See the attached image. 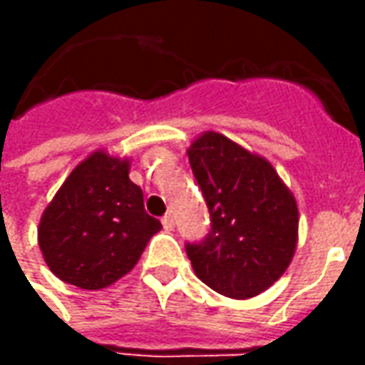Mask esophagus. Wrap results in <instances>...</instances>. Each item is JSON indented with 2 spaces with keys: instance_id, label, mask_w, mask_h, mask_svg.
I'll list each match as a JSON object with an SVG mask.
<instances>
[{
  "instance_id": "obj_1",
  "label": "esophagus",
  "mask_w": 365,
  "mask_h": 365,
  "mask_svg": "<svg viewBox=\"0 0 365 365\" xmlns=\"http://www.w3.org/2000/svg\"><path fill=\"white\" fill-rule=\"evenodd\" d=\"M162 227H164V230H168V232L174 230V217H172V215H164V217H162Z\"/></svg>"
}]
</instances>
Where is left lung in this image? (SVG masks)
<instances>
[{
  "instance_id": "obj_1",
  "label": "left lung",
  "mask_w": 365,
  "mask_h": 365,
  "mask_svg": "<svg viewBox=\"0 0 365 365\" xmlns=\"http://www.w3.org/2000/svg\"><path fill=\"white\" fill-rule=\"evenodd\" d=\"M187 158L211 213L205 240L185 245L193 272L225 297L260 295L293 260L297 201L268 160L221 133H201Z\"/></svg>"
}]
</instances>
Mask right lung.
<instances>
[{
    "label": "right lung",
    "mask_w": 365,
    "mask_h": 365,
    "mask_svg": "<svg viewBox=\"0 0 365 365\" xmlns=\"http://www.w3.org/2000/svg\"><path fill=\"white\" fill-rule=\"evenodd\" d=\"M130 160L103 148L70 172L38 222V248L64 283L103 289L127 275L160 229L130 182Z\"/></svg>",
    "instance_id": "obj_1"
}]
</instances>
